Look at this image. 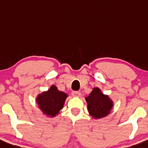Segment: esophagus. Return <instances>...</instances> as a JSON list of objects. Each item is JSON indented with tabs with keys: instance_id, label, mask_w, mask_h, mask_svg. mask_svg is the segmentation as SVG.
<instances>
[{
	"instance_id": "1",
	"label": "esophagus",
	"mask_w": 148,
	"mask_h": 148,
	"mask_svg": "<svg viewBox=\"0 0 148 148\" xmlns=\"http://www.w3.org/2000/svg\"><path fill=\"white\" fill-rule=\"evenodd\" d=\"M72 95L74 97H79L81 96V93L79 91H73L72 92Z\"/></svg>"
}]
</instances>
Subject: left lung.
<instances>
[{
	"label": "left lung",
	"mask_w": 148,
	"mask_h": 148,
	"mask_svg": "<svg viewBox=\"0 0 148 148\" xmlns=\"http://www.w3.org/2000/svg\"><path fill=\"white\" fill-rule=\"evenodd\" d=\"M88 103V110L90 114L95 119L103 118L110 112L113 106L112 101L108 96L104 95L100 89L96 88L88 97L85 98Z\"/></svg>",
	"instance_id": "8db88e82"
}]
</instances>
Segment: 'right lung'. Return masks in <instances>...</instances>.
Listing matches in <instances>:
<instances>
[{
	"label": "right lung",
	"mask_w": 148,
	"mask_h": 148,
	"mask_svg": "<svg viewBox=\"0 0 148 148\" xmlns=\"http://www.w3.org/2000/svg\"><path fill=\"white\" fill-rule=\"evenodd\" d=\"M66 98V94L58 91L55 85H52L47 92L37 97L36 102L42 112L53 117L63 108Z\"/></svg>",
	"instance_id": "add662e5"
}]
</instances>
